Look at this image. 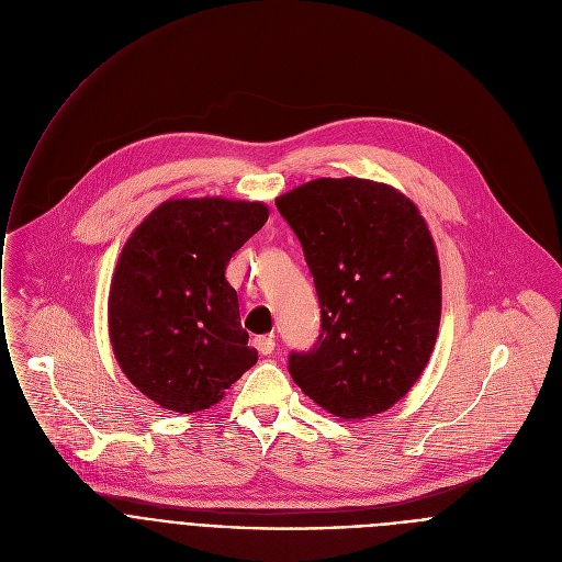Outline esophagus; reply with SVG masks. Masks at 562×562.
I'll list each match as a JSON object with an SVG mask.
<instances>
[{"mask_svg":"<svg viewBox=\"0 0 562 562\" xmlns=\"http://www.w3.org/2000/svg\"><path fill=\"white\" fill-rule=\"evenodd\" d=\"M254 347L262 353V356H271L276 349V340L273 336H256L254 338Z\"/></svg>","mask_w":562,"mask_h":562,"instance_id":"esophagus-1","label":"esophagus"}]
</instances>
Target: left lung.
I'll use <instances>...</instances> for the list:
<instances>
[{"instance_id":"obj_1","label":"left lung","mask_w":562,"mask_h":562,"mask_svg":"<svg viewBox=\"0 0 562 562\" xmlns=\"http://www.w3.org/2000/svg\"><path fill=\"white\" fill-rule=\"evenodd\" d=\"M297 235L323 334L289 356L297 386L329 414L393 407L425 371L440 327V265L418 206L360 178L311 180L276 200Z\"/></svg>"}]
</instances>
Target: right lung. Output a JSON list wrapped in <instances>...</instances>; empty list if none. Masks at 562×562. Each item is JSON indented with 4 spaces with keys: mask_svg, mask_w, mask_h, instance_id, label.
I'll return each mask as SVG.
<instances>
[{
    "mask_svg": "<svg viewBox=\"0 0 562 562\" xmlns=\"http://www.w3.org/2000/svg\"><path fill=\"white\" fill-rule=\"evenodd\" d=\"M267 217L262 202L178 198L126 239L111 280L109 336L120 369L155 405L209 409L258 362L224 271Z\"/></svg>",
    "mask_w": 562,
    "mask_h": 562,
    "instance_id": "1",
    "label": "right lung"
}]
</instances>
